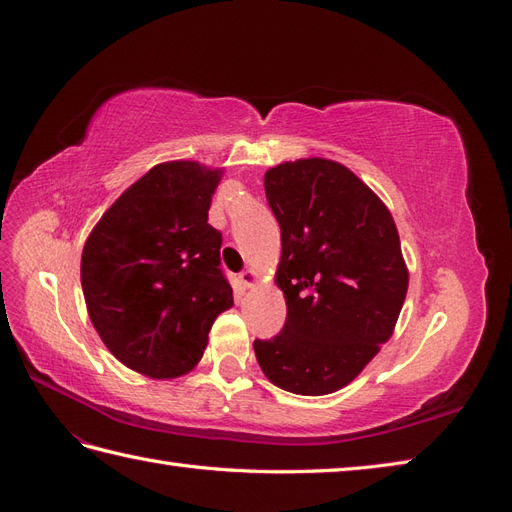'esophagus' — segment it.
Masks as SVG:
<instances>
[{"label": "esophagus", "mask_w": 512, "mask_h": 512, "mask_svg": "<svg viewBox=\"0 0 512 512\" xmlns=\"http://www.w3.org/2000/svg\"><path fill=\"white\" fill-rule=\"evenodd\" d=\"M239 280H241V284H243L245 288H254V286L258 284V280H260V275H258V271H254V269H245V271L239 275Z\"/></svg>", "instance_id": "obj_1"}]
</instances>
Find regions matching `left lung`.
I'll return each mask as SVG.
<instances>
[{
  "instance_id": "8db88e82",
  "label": "left lung",
  "mask_w": 512,
  "mask_h": 512,
  "mask_svg": "<svg viewBox=\"0 0 512 512\" xmlns=\"http://www.w3.org/2000/svg\"><path fill=\"white\" fill-rule=\"evenodd\" d=\"M282 228L275 284L286 324L256 339L265 376L297 395L344 389L389 342L408 292L391 211L344 164L305 158L265 173Z\"/></svg>"
}]
</instances>
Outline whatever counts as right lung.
<instances>
[{"instance_id": "obj_1", "label": "right lung", "mask_w": 512, "mask_h": 512, "mask_svg": "<svg viewBox=\"0 0 512 512\" xmlns=\"http://www.w3.org/2000/svg\"><path fill=\"white\" fill-rule=\"evenodd\" d=\"M222 168L162 162L134 181L89 232L81 258L87 312L104 346L138 374L192 371L211 324L232 307L222 235L207 218Z\"/></svg>"}]
</instances>
